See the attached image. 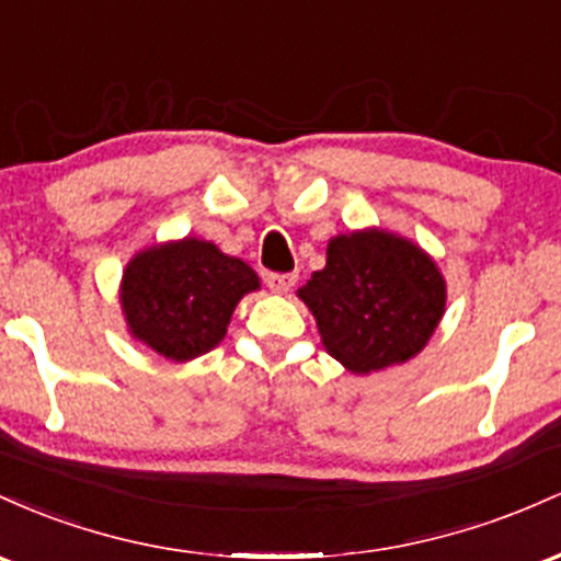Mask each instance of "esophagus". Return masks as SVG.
<instances>
[{"instance_id": "1", "label": "esophagus", "mask_w": 561, "mask_h": 561, "mask_svg": "<svg viewBox=\"0 0 561 561\" xmlns=\"http://www.w3.org/2000/svg\"><path fill=\"white\" fill-rule=\"evenodd\" d=\"M267 286L270 291L275 294H288L294 288V283H297V275L294 273H267Z\"/></svg>"}]
</instances>
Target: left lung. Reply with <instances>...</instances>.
<instances>
[{"mask_svg":"<svg viewBox=\"0 0 561 561\" xmlns=\"http://www.w3.org/2000/svg\"><path fill=\"white\" fill-rule=\"evenodd\" d=\"M299 297L329 355L352 374H370L424 350L445 312V280L411 241L365 230L333 238L325 267Z\"/></svg>","mask_w":561,"mask_h":561,"instance_id":"obj_1","label":"left lung"}]
</instances>
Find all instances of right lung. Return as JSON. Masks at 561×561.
Here are the masks:
<instances>
[{
    "label": "right lung",
    "instance_id": "obj_1",
    "mask_svg": "<svg viewBox=\"0 0 561 561\" xmlns=\"http://www.w3.org/2000/svg\"><path fill=\"white\" fill-rule=\"evenodd\" d=\"M254 288L260 278L247 262L185 238L129 262L122 307L135 339L169 360H193L222 342L232 310Z\"/></svg>",
    "mask_w": 561,
    "mask_h": 561
}]
</instances>
